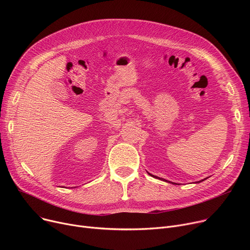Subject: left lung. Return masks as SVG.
Instances as JSON below:
<instances>
[{
  "mask_svg": "<svg viewBox=\"0 0 250 250\" xmlns=\"http://www.w3.org/2000/svg\"><path fill=\"white\" fill-rule=\"evenodd\" d=\"M148 174L149 175H151L152 177H154V178H158V179H160V180H163V181H166V182H169V183H172V185H177V183H175V182H171V181H169V180H166V179H164V178H160V177H158V176H155V175H153V174H151V173H149L148 172ZM208 178V177H207ZM207 178H205V179H202V180H200V181H195V183H199V182H202V181H204V180H206Z\"/></svg>",
  "mask_w": 250,
  "mask_h": 250,
  "instance_id": "8db88e82",
  "label": "left lung"
}]
</instances>
